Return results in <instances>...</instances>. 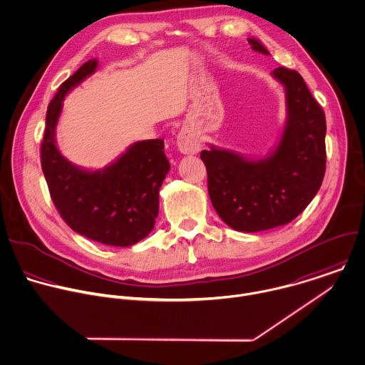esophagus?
Wrapping results in <instances>:
<instances>
[{
    "label": "esophagus",
    "instance_id": "obj_1",
    "mask_svg": "<svg viewBox=\"0 0 365 365\" xmlns=\"http://www.w3.org/2000/svg\"><path fill=\"white\" fill-rule=\"evenodd\" d=\"M177 147L182 154H197L200 151V141L191 130L182 128L177 135Z\"/></svg>",
    "mask_w": 365,
    "mask_h": 365
}]
</instances>
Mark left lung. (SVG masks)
Returning <instances> with one entry per match:
<instances>
[{
  "label": "left lung",
  "mask_w": 365,
  "mask_h": 365,
  "mask_svg": "<svg viewBox=\"0 0 365 365\" xmlns=\"http://www.w3.org/2000/svg\"><path fill=\"white\" fill-rule=\"evenodd\" d=\"M248 43L269 56L257 38ZM271 76L284 86L287 108L277 147L264 158L214 145L201 151L212 207L235 231L258 232L291 222L315 197L325 173L322 108L297 71L278 67Z\"/></svg>",
  "instance_id": "left-lung-1"
}]
</instances>
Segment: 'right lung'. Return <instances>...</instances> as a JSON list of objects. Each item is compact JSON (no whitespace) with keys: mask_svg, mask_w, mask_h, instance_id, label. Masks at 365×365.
Masks as SVG:
<instances>
[{"mask_svg":"<svg viewBox=\"0 0 365 365\" xmlns=\"http://www.w3.org/2000/svg\"><path fill=\"white\" fill-rule=\"evenodd\" d=\"M90 60L61 84L51 100L41 143V167L54 205L76 232L114 247H130L145 238L158 215V195L170 163L163 140L131 144L103 170H86L58 150L56 128L66 96L96 73Z\"/></svg>","mask_w":365,"mask_h":365,"instance_id":"1","label":"right lung"}]
</instances>
